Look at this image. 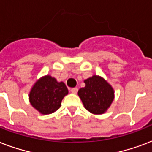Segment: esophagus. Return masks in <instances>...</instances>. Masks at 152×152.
Returning a JSON list of instances; mask_svg holds the SVG:
<instances>
[{"mask_svg":"<svg viewBox=\"0 0 152 152\" xmlns=\"http://www.w3.org/2000/svg\"><path fill=\"white\" fill-rule=\"evenodd\" d=\"M78 91V88H71V92L72 94H76Z\"/></svg>","mask_w":152,"mask_h":152,"instance_id":"1","label":"esophagus"}]
</instances>
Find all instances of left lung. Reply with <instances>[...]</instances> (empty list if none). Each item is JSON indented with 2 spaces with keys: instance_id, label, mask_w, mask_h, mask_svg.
<instances>
[{
  "instance_id": "obj_1",
  "label": "left lung",
  "mask_w": 152,
  "mask_h": 152,
  "mask_svg": "<svg viewBox=\"0 0 152 152\" xmlns=\"http://www.w3.org/2000/svg\"><path fill=\"white\" fill-rule=\"evenodd\" d=\"M84 83L85 87L78 91V95L86 110L94 114L105 113L114 99L113 88L102 77L95 75Z\"/></svg>"
}]
</instances>
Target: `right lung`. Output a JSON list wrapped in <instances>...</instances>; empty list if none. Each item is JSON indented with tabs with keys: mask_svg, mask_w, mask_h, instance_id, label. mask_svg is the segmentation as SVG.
I'll list each match as a JSON object with an SVG mask.
<instances>
[{
	"mask_svg": "<svg viewBox=\"0 0 152 152\" xmlns=\"http://www.w3.org/2000/svg\"><path fill=\"white\" fill-rule=\"evenodd\" d=\"M68 93V88L63 82H57L52 76H45L32 87L29 100L39 112L50 114L60 108L63 98Z\"/></svg>",
	"mask_w": 152,
	"mask_h": 152,
	"instance_id": "add662e5",
	"label": "right lung"
}]
</instances>
